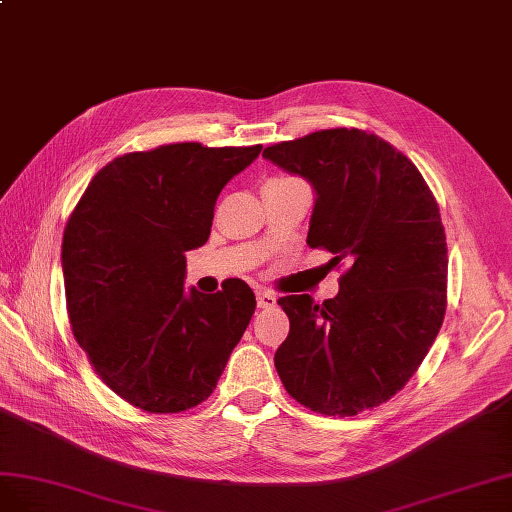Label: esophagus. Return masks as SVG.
I'll list each match as a JSON object with an SVG mask.
<instances>
[{"mask_svg": "<svg viewBox=\"0 0 512 512\" xmlns=\"http://www.w3.org/2000/svg\"><path fill=\"white\" fill-rule=\"evenodd\" d=\"M274 304H276V296L272 294V291H266V289L257 291V306H259V309H272Z\"/></svg>", "mask_w": 512, "mask_h": 512, "instance_id": "esophagus-1", "label": "esophagus"}]
</instances>
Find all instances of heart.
<instances>
[{"mask_svg": "<svg viewBox=\"0 0 512 512\" xmlns=\"http://www.w3.org/2000/svg\"><path fill=\"white\" fill-rule=\"evenodd\" d=\"M276 180H285V178H276Z\"/></svg>", "mask_w": 512, "mask_h": 512, "instance_id": "b5f03b06", "label": "heart"}]
</instances>
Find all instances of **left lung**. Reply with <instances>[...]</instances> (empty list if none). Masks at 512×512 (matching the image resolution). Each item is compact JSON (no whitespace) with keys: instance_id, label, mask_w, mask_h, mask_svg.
Masks as SVG:
<instances>
[{"instance_id":"8db88e82","label":"left lung","mask_w":512,"mask_h":512,"mask_svg":"<svg viewBox=\"0 0 512 512\" xmlns=\"http://www.w3.org/2000/svg\"><path fill=\"white\" fill-rule=\"evenodd\" d=\"M315 191L306 244L347 272L339 294L279 300L289 334L274 354L285 390L326 416H356L397 394L446 313L440 208L412 160L358 128L319 130L264 150Z\"/></svg>"}]
</instances>
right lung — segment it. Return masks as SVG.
<instances>
[{
  "label": "right lung",
  "mask_w": 512,
  "mask_h": 512,
  "mask_svg": "<svg viewBox=\"0 0 512 512\" xmlns=\"http://www.w3.org/2000/svg\"><path fill=\"white\" fill-rule=\"evenodd\" d=\"M171 143L111 160L87 184L62 242L68 317L115 394L152 414L206 401L255 313L240 279L184 289L186 251L208 242L216 199L259 156Z\"/></svg>",
  "instance_id": "1"
}]
</instances>
